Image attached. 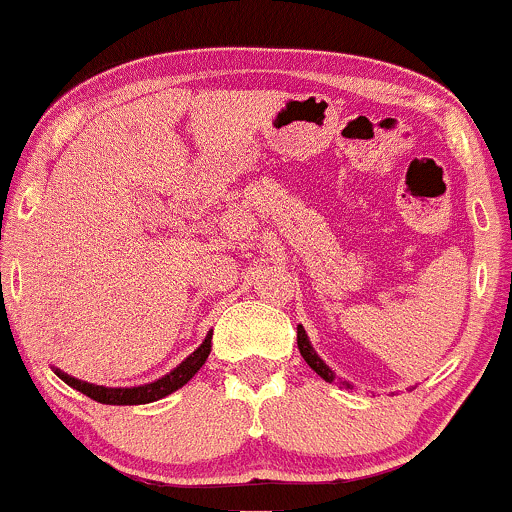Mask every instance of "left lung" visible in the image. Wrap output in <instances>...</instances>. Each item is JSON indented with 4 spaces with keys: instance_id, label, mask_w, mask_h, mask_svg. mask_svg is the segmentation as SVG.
Instances as JSON below:
<instances>
[{
    "instance_id": "left-lung-1",
    "label": "left lung",
    "mask_w": 512,
    "mask_h": 512,
    "mask_svg": "<svg viewBox=\"0 0 512 512\" xmlns=\"http://www.w3.org/2000/svg\"><path fill=\"white\" fill-rule=\"evenodd\" d=\"M298 350H300V355H303V360L308 362V365L313 367V370L318 372L320 377L325 379V382H333V379H335L333 370H330V367L325 365V362L320 360L318 355H315V350H313V347H310V342H308V335H305L303 325H298Z\"/></svg>"
}]
</instances>
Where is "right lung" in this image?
Returning a JSON list of instances; mask_svg holds the SVG:
<instances>
[{
    "instance_id": "1",
    "label": "right lung",
    "mask_w": 512,
    "mask_h": 512,
    "mask_svg": "<svg viewBox=\"0 0 512 512\" xmlns=\"http://www.w3.org/2000/svg\"><path fill=\"white\" fill-rule=\"evenodd\" d=\"M209 352H212V333L207 335V340H204L202 345H199L197 350H194L192 355L182 362V365L175 367V370H172L170 374H165L162 379H157V382L142 384V387H103V384L81 382V379L56 370V367H54V372L59 374L68 387L78 389V392H83L86 397L96 399V402H100V404H147V402H157V399L167 397V394L177 392L179 387H184V384H187L189 379L199 372V367L207 362Z\"/></svg>"
}]
</instances>
